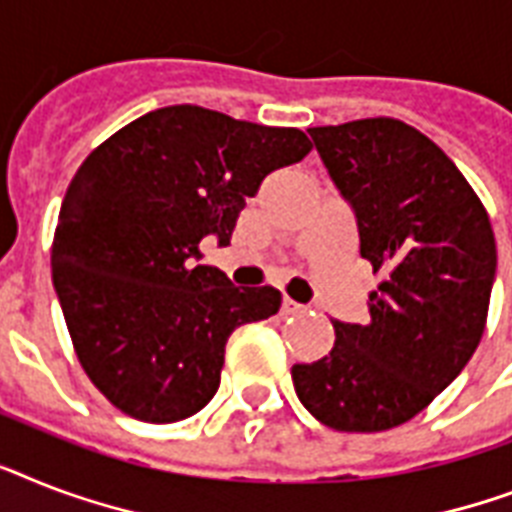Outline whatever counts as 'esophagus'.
I'll use <instances>...</instances> for the list:
<instances>
[{
	"mask_svg": "<svg viewBox=\"0 0 512 512\" xmlns=\"http://www.w3.org/2000/svg\"><path fill=\"white\" fill-rule=\"evenodd\" d=\"M307 307L305 305H299V302H294V299L284 297V313L286 315H297V313H305Z\"/></svg>",
	"mask_w": 512,
	"mask_h": 512,
	"instance_id": "obj_1",
	"label": "esophagus"
}]
</instances>
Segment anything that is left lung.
Masks as SVG:
<instances>
[{
    "mask_svg": "<svg viewBox=\"0 0 512 512\" xmlns=\"http://www.w3.org/2000/svg\"><path fill=\"white\" fill-rule=\"evenodd\" d=\"M307 134L355 213L360 255L384 278L368 299L371 321H331V352L294 365V392L328 429H394L479 347L497 270L492 223L455 162L402 120Z\"/></svg>",
    "mask_w": 512,
    "mask_h": 512,
    "instance_id": "left-lung-1",
    "label": "left lung"
}]
</instances>
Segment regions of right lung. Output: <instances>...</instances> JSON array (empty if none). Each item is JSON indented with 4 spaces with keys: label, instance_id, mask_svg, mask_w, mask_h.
Returning <instances> with one entry per match:
<instances>
[{
    "label": "right lung",
    "instance_id": "add662e5",
    "mask_svg": "<svg viewBox=\"0 0 512 512\" xmlns=\"http://www.w3.org/2000/svg\"><path fill=\"white\" fill-rule=\"evenodd\" d=\"M313 149L299 128L197 105L160 107L91 152L62 199L54 292L91 384L136 421L199 413L220 386L228 336L278 313L273 286L199 265L231 242L263 178Z\"/></svg>",
    "mask_w": 512,
    "mask_h": 512
}]
</instances>
